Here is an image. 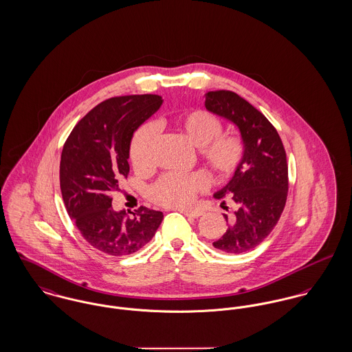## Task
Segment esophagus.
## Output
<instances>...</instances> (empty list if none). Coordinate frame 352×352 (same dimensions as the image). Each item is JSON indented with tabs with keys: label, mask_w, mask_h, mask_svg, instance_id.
I'll return each instance as SVG.
<instances>
[{
	"label": "esophagus",
	"mask_w": 352,
	"mask_h": 352,
	"mask_svg": "<svg viewBox=\"0 0 352 352\" xmlns=\"http://www.w3.org/2000/svg\"><path fill=\"white\" fill-rule=\"evenodd\" d=\"M182 214L185 216L192 217V218H198V217L202 216V212L201 210H189V209H181L179 210Z\"/></svg>",
	"instance_id": "esophagus-1"
}]
</instances>
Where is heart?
Masks as SVG:
<instances>
[{
    "label": "heart",
    "mask_w": 352,
    "mask_h": 352,
    "mask_svg": "<svg viewBox=\"0 0 352 352\" xmlns=\"http://www.w3.org/2000/svg\"><path fill=\"white\" fill-rule=\"evenodd\" d=\"M175 127L191 146L198 147L199 158L219 178L232 177L243 164L246 146L243 138L223 131L222 122L206 109H191L175 119ZM158 135L155 123L142 126L131 140L130 160L139 171H147L154 166V148ZM208 185V177L195 171L190 174L168 173L148 189L153 202L166 208H185L197 192Z\"/></svg>",
    "instance_id": "heart-1"
}]
</instances>
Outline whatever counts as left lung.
Listing matches in <instances>:
<instances>
[{"label": "left lung", "instance_id": "left-lung-1", "mask_svg": "<svg viewBox=\"0 0 352 352\" xmlns=\"http://www.w3.org/2000/svg\"><path fill=\"white\" fill-rule=\"evenodd\" d=\"M205 98L206 109L236 124L246 146L241 167L214 194L223 205L232 199L234 210L223 214L228 229L213 246L239 254L263 243L280 219L288 195L287 154L271 122L236 92L210 91Z\"/></svg>", "mask_w": 352, "mask_h": 352}]
</instances>
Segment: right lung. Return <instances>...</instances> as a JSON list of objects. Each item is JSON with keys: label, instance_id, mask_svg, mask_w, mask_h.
I'll return each mask as SVG.
<instances>
[{"label": "right lung", "instance_id": "1", "mask_svg": "<svg viewBox=\"0 0 352 352\" xmlns=\"http://www.w3.org/2000/svg\"><path fill=\"white\" fill-rule=\"evenodd\" d=\"M160 95L111 98L91 109L64 143L60 189L84 240L109 256H129L151 241L162 212L140 206L133 216L112 209L111 192L130 173L138 127L162 106Z\"/></svg>", "mask_w": 352, "mask_h": 352}]
</instances>
